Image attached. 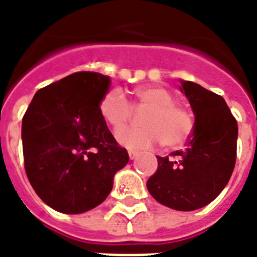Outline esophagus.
<instances>
[{"mask_svg":"<svg viewBox=\"0 0 257 257\" xmlns=\"http://www.w3.org/2000/svg\"><path fill=\"white\" fill-rule=\"evenodd\" d=\"M128 153H129V159H131V160H135V159L139 156V152H137V151H133V149H131Z\"/></svg>","mask_w":257,"mask_h":257,"instance_id":"1","label":"esophagus"}]
</instances>
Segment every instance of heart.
<instances>
[{"label": "heart", "instance_id": "1", "mask_svg": "<svg viewBox=\"0 0 257 257\" xmlns=\"http://www.w3.org/2000/svg\"><path fill=\"white\" fill-rule=\"evenodd\" d=\"M175 94L164 86H140L135 90V104L148 109L143 117L144 126L121 129L132 117V106L118 89L105 93L100 101L101 116L117 133V141L126 148H149L163 143L177 148L192 136L195 116L185 105L175 102Z\"/></svg>", "mask_w": 257, "mask_h": 257}]
</instances>
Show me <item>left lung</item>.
Wrapping results in <instances>:
<instances>
[{
  "label": "left lung",
  "mask_w": 257,
  "mask_h": 257,
  "mask_svg": "<svg viewBox=\"0 0 257 257\" xmlns=\"http://www.w3.org/2000/svg\"><path fill=\"white\" fill-rule=\"evenodd\" d=\"M181 90L195 113V129L185 151L157 156L147 188L153 199L176 211H195L219 196L236 163L237 122L223 97L192 81Z\"/></svg>",
  "instance_id": "left-lung-1"
}]
</instances>
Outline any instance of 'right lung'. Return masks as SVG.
I'll list each match as a JSON object with an SVG mask.
<instances>
[{
  "instance_id": "obj_1",
  "label": "right lung",
  "mask_w": 257,
  "mask_h": 257,
  "mask_svg": "<svg viewBox=\"0 0 257 257\" xmlns=\"http://www.w3.org/2000/svg\"><path fill=\"white\" fill-rule=\"evenodd\" d=\"M110 78L76 72L37 90L22 118V152L38 197L62 213L100 205L113 177L128 164L101 116L100 101Z\"/></svg>"
}]
</instances>
